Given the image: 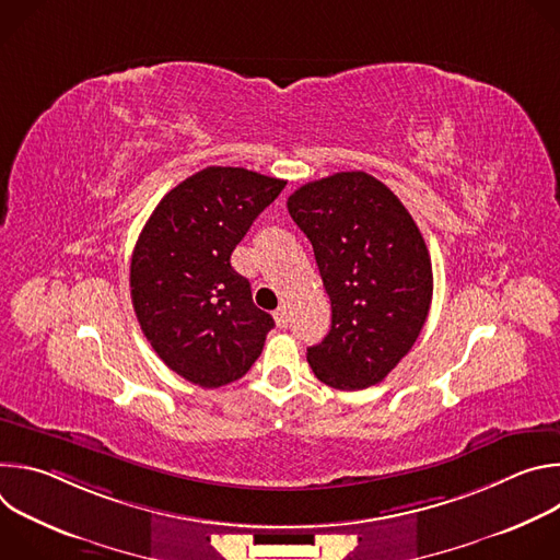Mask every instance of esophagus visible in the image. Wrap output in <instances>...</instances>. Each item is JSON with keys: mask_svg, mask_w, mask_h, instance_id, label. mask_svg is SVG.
Listing matches in <instances>:
<instances>
[{"mask_svg": "<svg viewBox=\"0 0 560 560\" xmlns=\"http://www.w3.org/2000/svg\"><path fill=\"white\" fill-rule=\"evenodd\" d=\"M275 322H277L279 328H288V310H285V305H279L275 310Z\"/></svg>", "mask_w": 560, "mask_h": 560, "instance_id": "esophagus-1", "label": "esophagus"}]
</instances>
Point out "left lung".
<instances>
[{"label": "left lung", "mask_w": 560, "mask_h": 560, "mask_svg": "<svg viewBox=\"0 0 560 560\" xmlns=\"http://www.w3.org/2000/svg\"><path fill=\"white\" fill-rule=\"evenodd\" d=\"M332 303L326 339L307 348L335 389L381 383L415 346L432 303V261L398 197L368 173H337L288 197Z\"/></svg>", "instance_id": "obj_1"}]
</instances>
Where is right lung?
<instances>
[{
    "instance_id": "obj_1",
    "label": "right lung",
    "mask_w": 560,
    "mask_h": 560,
    "mask_svg": "<svg viewBox=\"0 0 560 560\" xmlns=\"http://www.w3.org/2000/svg\"><path fill=\"white\" fill-rule=\"evenodd\" d=\"M283 188L246 168H203L159 201L137 238V322L159 359L199 387L242 378L275 328L230 255Z\"/></svg>"
}]
</instances>
